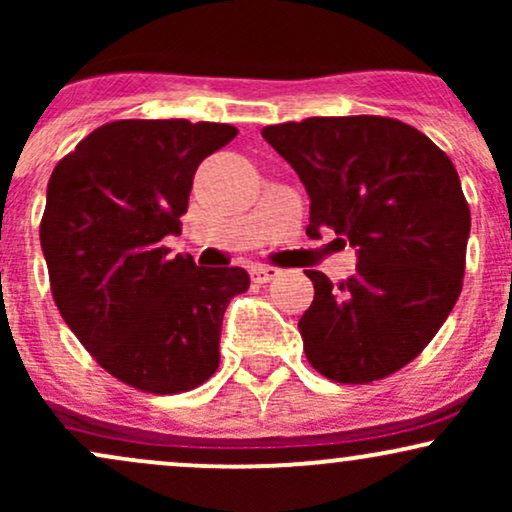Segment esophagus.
Listing matches in <instances>:
<instances>
[{
  "mask_svg": "<svg viewBox=\"0 0 512 512\" xmlns=\"http://www.w3.org/2000/svg\"><path fill=\"white\" fill-rule=\"evenodd\" d=\"M279 274H281V269L267 267V264H257V267L250 269V276H252V281H255V284H267V281L276 279Z\"/></svg>",
  "mask_w": 512,
  "mask_h": 512,
  "instance_id": "esophagus-1",
  "label": "esophagus"
}]
</instances>
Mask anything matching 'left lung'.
Returning <instances> with one entry per match:
<instances>
[{"mask_svg":"<svg viewBox=\"0 0 512 512\" xmlns=\"http://www.w3.org/2000/svg\"><path fill=\"white\" fill-rule=\"evenodd\" d=\"M310 195L308 236L330 228L358 252L356 274L315 286L298 320L303 351L334 383L366 385L414 361L462 291L469 204L445 151L380 115L308 117L262 129Z\"/></svg>","mask_w":512,"mask_h":512,"instance_id":"obj_1","label":"left lung"}]
</instances>
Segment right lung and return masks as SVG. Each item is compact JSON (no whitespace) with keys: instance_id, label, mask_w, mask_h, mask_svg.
Listing matches in <instances>:
<instances>
[{"instance_id":"right-lung-1","label":"right lung","mask_w":512,"mask_h":512,"mask_svg":"<svg viewBox=\"0 0 512 512\" xmlns=\"http://www.w3.org/2000/svg\"><path fill=\"white\" fill-rule=\"evenodd\" d=\"M238 134L190 120H115L93 129L48 182L40 245L69 330L98 366L151 395H178L219 368L228 303L250 286L240 267L168 257L192 178Z\"/></svg>"}]
</instances>
